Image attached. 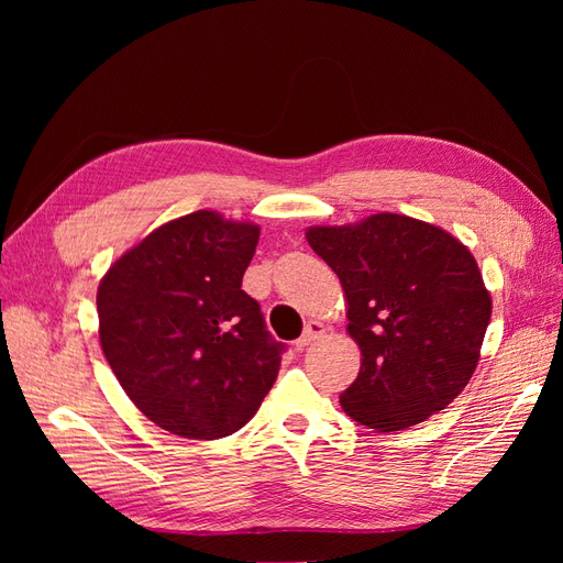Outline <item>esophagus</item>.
<instances>
[{"instance_id":"34e87169","label":"esophagus","mask_w":563,"mask_h":563,"mask_svg":"<svg viewBox=\"0 0 563 563\" xmlns=\"http://www.w3.org/2000/svg\"><path fill=\"white\" fill-rule=\"evenodd\" d=\"M323 333H327V327H323L321 321H308V327H305V331H302V335L296 340V347L298 350H302V347H308L310 343H314V340H319Z\"/></svg>"}]
</instances>
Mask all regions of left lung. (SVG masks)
<instances>
[{
    "mask_svg": "<svg viewBox=\"0 0 563 563\" xmlns=\"http://www.w3.org/2000/svg\"><path fill=\"white\" fill-rule=\"evenodd\" d=\"M305 236L343 284L347 333L362 350L343 411L368 430L399 432L446 408L470 383L490 321L470 249L399 213Z\"/></svg>",
    "mask_w": 563,
    "mask_h": 563,
    "instance_id": "obj_1",
    "label": "left lung"
}]
</instances>
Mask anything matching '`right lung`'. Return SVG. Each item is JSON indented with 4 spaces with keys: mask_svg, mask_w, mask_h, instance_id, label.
<instances>
[{
    "mask_svg": "<svg viewBox=\"0 0 563 563\" xmlns=\"http://www.w3.org/2000/svg\"><path fill=\"white\" fill-rule=\"evenodd\" d=\"M258 236L253 223L195 211L150 232L100 279V347L157 428L228 437L275 385L284 345L242 288Z\"/></svg>",
    "mask_w": 563,
    "mask_h": 563,
    "instance_id": "1",
    "label": "right lung"
}]
</instances>
